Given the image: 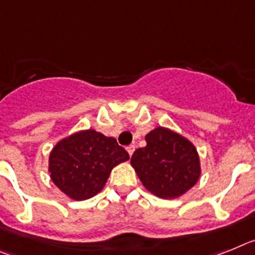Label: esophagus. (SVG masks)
Segmentation results:
<instances>
[{"mask_svg":"<svg viewBox=\"0 0 255 255\" xmlns=\"http://www.w3.org/2000/svg\"><path fill=\"white\" fill-rule=\"evenodd\" d=\"M127 151H128V154H129V156H132V155H133V152H134V146L133 145L128 146Z\"/></svg>","mask_w":255,"mask_h":255,"instance_id":"34e87169","label":"esophagus"}]
</instances>
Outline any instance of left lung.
<instances>
[{
    "instance_id": "8db88e82",
    "label": "left lung",
    "mask_w": 255,
    "mask_h": 255,
    "mask_svg": "<svg viewBox=\"0 0 255 255\" xmlns=\"http://www.w3.org/2000/svg\"><path fill=\"white\" fill-rule=\"evenodd\" d=\"M146 146L132 155L143 187L161 199H177L198 183L200 158L194 143L165 127H156L145 136Z\"/></svg>"
}]
</instances>
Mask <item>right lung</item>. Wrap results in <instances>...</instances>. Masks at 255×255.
<instances>
[{
	"label": "right lung",
	"instance_id": "add662e5",
	"mask_svg": "<svg viewBox=\"0 0 255 255\" xmlns=\"http://www.w3.org/2000/svg\"><path fill=\"white\" fill-rule=\"evenodd\" d=\"M129 155L95 129L78 130L60 140L48 156V173L57 189L73 200H87L104 189L113 168Z\"/></svg>",
	"mask_w": 255,
	"mask_h": 255
}]
</instances>
